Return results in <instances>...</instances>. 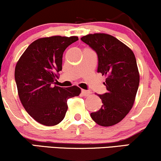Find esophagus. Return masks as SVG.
Returning a JSON list of instances; mask_svg holds the SVG:
<instances>
[{
	"mask_svg": "<svg viewBox=\"0 0 161 161\" xmlns=\"http://www.w3.org/2000/svg\"><path fill=\"white\" fill-rule=\"evenodd\" d=\"M81 93H82V95L83 96H89V95H90V91H88V90H81Z\"/></svg>",
	"mask_w": 161,
	"mask_h": 161,
	"instance_id": "esophagus-1",
	"label": "esophagus"
}]
</instances>
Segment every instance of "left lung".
Segmentation results:
<instances>
[{"label": "left lung", "mask_w": 161, "mask_h": 161, "mask_svg": "<svg viewBox=\"0 0 161 161\" xmlns=\"http://www.w3.org/2000/svg\"><path fill=\"white\" fill-rule=\"evenodd\" d=\"M98 56V72L106 76L107 92L98 95L102 101L100 110L91 118L101 126L117 124L132 108L140 84L136 60L133 51L113 36L94 33L80 39Z\"/></svg>", "instance_id": "1"}]
</instances>
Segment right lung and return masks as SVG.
Here are the masks:
<instances>
[{"mask_svg": "<svg viewBox=\"0 0 161 161\" xmlns=\"http://www.w3.org/2000/svg\"><path fill=\"white\" fill-rule=\"evenodd\" d=\"M77 36H60L37 39L27 47L15 69L19 96L33 119L46 126L59 124L65 116L67 100L78 96L80 89L54 86L62 70L63 54Z\"/></svg>", "mask_w": 161, "mask_h": 161, "instance_id": "add662e5", "label": "right lung"}]
</instances>
